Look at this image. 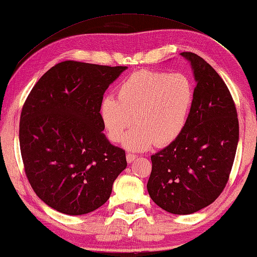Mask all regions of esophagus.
Returning <instances> with one entry per match:
<instances>
[{"label":"esophagus","mask_w":257,"mask_h":257,"mask_svg":"<svg viewBox=\"0 0 257 257\" xmlns=\"http://www.w3.org/2000/svg\"><path fill=\"white\" fill-rule=\"evenodd\" d=\"M138 156H137V155H134V154H127V155H126V161H127V163H132L133 161H134V159H136Z\"/></svg>","instance_id":"esophagus-1"}]
</instances>
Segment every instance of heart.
Here are the masks:
<instances>
[{"label":"heart","instance_id":"1","mask_svg":"<svg viewBox=\"0 0 257 257\" xmlns=\"http://www.w3.org/2000/svg\"><path fill=\"white\" fill-rule=\"evenodd\" d=\"M117 99L106 96L100 104V118L107 137L130 150L142 151L154 144L162 147L183 132L193 103V87L186 75L140 70L119 84Z\"/></svg>","mask_w":257,"mask_h":257}]
</instances>
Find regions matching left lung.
I'll list each match as a JSON object with an SVG mask.
<instances>
[{
    "mask_svg": "<svg viewBox=\"0 0 257 257\" xmlns=\"http://www.w3.org/2000/svg\"><path fill=\"white\" fill-rule=\"evenodd\" d=\"M197 85L186 127L175 141L151 156L150 198L166 212L186 215L211 205L228 183L239 140L237 109L213 67L192 52Z\"/></svg>",
    "mask_w": 257,
    "mask_h": 257,
    "instance_id": "8db88e82",
    "label": "left lung"
}]
</instances>
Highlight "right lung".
Segmentation results:
<instances>
[{
    "mask_svg": "<svg viewBox=\"0 0 257 257\" xmlns=\"http://www.w3.org/2000/svg\"><path fill=\"white\" fill-rule=\"evenodd\" d=\"M126 68L62 61L25 101L19 124L25 173L39 198L58 212L95 211L127 166L125 150L107 140L100 118L103 93Z\"/></svg>",
    "mask_w": 257,
    "mask_h": 257,
    "instance_id": "obj_1",
    "label": "right lung"
}]
</instances>
